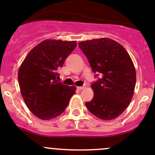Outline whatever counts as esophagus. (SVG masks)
<instances>
[{
	"mask_svg": "<svg viewBox=\"0 0 155 155\" xmlns=\"http://www.w3.org/2000/svg\"><path fill=\"white\" fill-rule=\"evenodd\" d=\"M84 88H85V86H78L77 89L78 90H82V89H83Z\"/></svg>",
	"mask_w": 155,
	"mask_h": 155,
	"instance_id": "1",
	"label": "esophagus"
}]
</instances>
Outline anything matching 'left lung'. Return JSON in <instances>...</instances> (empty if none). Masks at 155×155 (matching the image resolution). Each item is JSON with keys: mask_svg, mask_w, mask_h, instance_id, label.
Here are the masks:
<instances>
[{"mask_svg": "<svg viewBox=\"0 0 155 155\" xmlns=\"http://www.w3.org/2000/svg\"><path fill=\"white\" fill-rule=\"evenodd\" d=\"M79 47L93 73L101 75L91 86L94 96L86 102V107L100 119L117 118L129 105L136 83V72L129 54L120 43L109 38L82 41Z\"/></svg>", "mask_w": 155, "mask_h": 155, "instance_id": "8db88e82", "label": "left lung"}]
</instances>
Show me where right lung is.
Wrapping results in <instances>:
<instances>
[{"mask_svg":"<svg viewBox=\"0 0 155 155\" xmlns=\"http://www.w3.org/2000/svg\"><path fill=\"white\" fill-rule=\"evenodd\" d=\"M76 41L46 40L32 49L18 71L21 95L30 112L50 120L61 115L76 88L58 82V69L76 48Z\"/></svg>","mask_w":155,"mask_h":155,"instance_id":"add662e5","label":"right lung"}]
</instances>
